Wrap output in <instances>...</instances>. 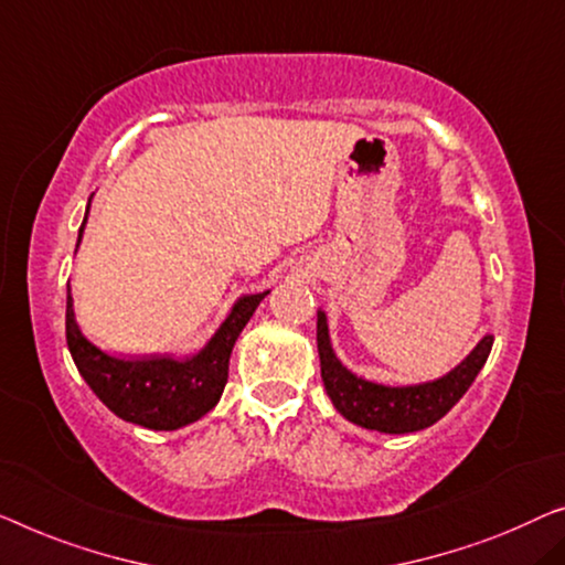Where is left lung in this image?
Returning <instances> with one entry per match:
<instances>
[{"instance_id":"obj_1","label":"left lung","mask_w":565,"mask_h":565,"mask_svg":"<svg viewBox=\"0 0 565 565\" xmlns=\"http://www.w3.org/2000/svg\"><path fill=\"white\" fill-rule=\"evenodd\" d=\"M494 337L487 334L465 363H459L449 375L434 383L406 385V388H388V385L367 383L342 367L330 348L324 311L317 315V350L322 365V381L334 408L352 420V424L373 428L383 434H411L431 426L449 414L461 395L469 391L475 377L490 358Z\"/></svg>"}]
</instances>
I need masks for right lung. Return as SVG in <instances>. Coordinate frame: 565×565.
<instances>
[{
    "label": "right lung",
    "mask_w": 565,
    "mask_h": 565,
    "mask_svg": "<svg viewBox=\"0 0 565 565\" xmlns=\"http://www.w3.org/2000/svg\"><path fill=\"white\" fill-rule=\"evenodd\" d=\"M88 215V213H86ZM86 225V221H83ZM81 225V233H83ZM81 243V238H78ZM264 294H250L238 299L231 317L195 358H114L98 350L81 334L73 317V299L67 289L65 305V340L73 363L108 411L131 424L174 431L207 414L221 401L228 383V363L233 344L243 327L254 317Z\"/></svg>",
    "instance_id": "obj_1"
}]
</instances>
